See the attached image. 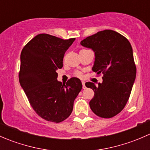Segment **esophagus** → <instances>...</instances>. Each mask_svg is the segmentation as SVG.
Instances as JSON below:
<instances>
[{"label":"esophagus","mask_w":150,"mask_h":150,"mask_svg":"<svg viewBox=\"0 0 150 150\" xmlns=\"http://www.w3.org/2000/svg\"><path fill=\"white\" fill-rule=\"evenodd\" d=\"M82 84H83V88L86 89V85H85V82H84V81H82Z\"/></svg>","instance_id":"34e87169"}]
</instances>
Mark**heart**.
Segmentation results:
<instances>
[{
  "mask_svg": "<svg viewBox=\"0 0 150 150\" xmlns=\"http://www.w3.org/2000/svg\"><path fill=\"white\" fill-rule=\"evenodd\" d=\"M75 75L78 77H82V73L80 71H77V72H75Z\"/></svg>",
  "mask_w": 150,
  "mask_h": 150,
  "instance_id": "heart-1",
  "label": "heart"
}]
</instances>
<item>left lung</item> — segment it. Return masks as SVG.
Returning <instances> with one entry per match:
<instances>
[{
	"label": "left lung",
	"mask_w": 150,
	"mask_h": 150,
	"mask_svg": "<svg viewBox=\"0 0 150 150\" xmlns=\"http://www.w3.org/2000/svg\"><path fill=\"white\" fill-rule=\"evenodd\" d=\"M81 44L94 51L92 70L103 75V81L97 86L86 83V87L94 91L89 102L91 109L99 117H114L125 107L136 79L137 68L131 43L120 33L105 30L87 37Z\"/></svg>",
	"instance_id": "8db88e82"
}]
</instances>
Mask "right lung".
<instances>
[{"label":"right lung","instance_id":"obj_1","mask_svg":"<svg viewBox=\"0 0 150 150\" xmlns=\"http://www.w3.org/2000/svg\"><path fill=\"white\" fill-rule=\"evenodd\" d=\"M75 40L39 34L21 53L19 83L33 110L47 121L60 122L67 118L82 89L77 78L66 84L57 81V70L62 68L64 53Z\"/></svg>","mask_w":150,"mask_h":150}]
</instances>
